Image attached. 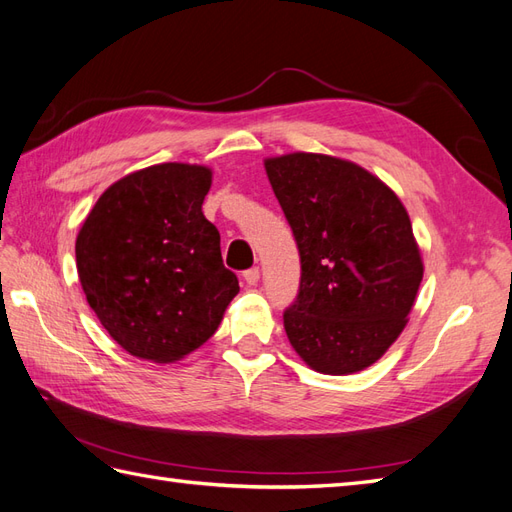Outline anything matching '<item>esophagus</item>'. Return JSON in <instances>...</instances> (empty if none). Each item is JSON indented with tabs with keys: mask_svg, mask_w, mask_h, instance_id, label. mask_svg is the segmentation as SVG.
Here are the masks:
<instances>
[{
	"mask_svg": "<svg viewBox=\"0 0 512 512\" xmlns=\"http://www.w3.org/2000/svg\"><path fill=\"white\" fill-rule=\"evenodd\" d=\"M244 281H246V285H257V281H259V268L246 270L244 272Z\"/></svg>",
	"mask_w": 512,
	"mask_h": 512,
	"instance_id": "esophagus-1",
	"label": "esophagus"
}]
</instances>
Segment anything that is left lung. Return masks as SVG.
<instances>
[{
    "label": "left lung",
    "instance_id": "8db88e82",
    "mask_svg": "<svg viewBox=\"0 0 512 512\" xmlns=\"http://www.w3.org/2000/svg\"><path fill=\"white\" fill-rule=\"evenodd\" d=\"M300 253V292L283 313L311 370L355 374L381 359L409 322L424 261L409 212L383 179L344 157L264 160Z\"/></svg>",
    "mask_w": 512,
    "mask_h": 512
}]
</instances>
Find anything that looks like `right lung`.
<instances>
[{"mask_svg":"<svg viewBox=\"0 0 512 512\" xmlns=\"http://www.w3.org/2000/svg\"><path fill=\"white\" fill-rule=\"evenodd\" d=\"M212 168L164 162L103 192L75 240L90 309L131 357L175 363L201 348L240 292L203 216Z\"/></svg>","mask_w":512,"mask_h":512,"instance_id":"obj_1","label":"right lung"}]
</instances>
